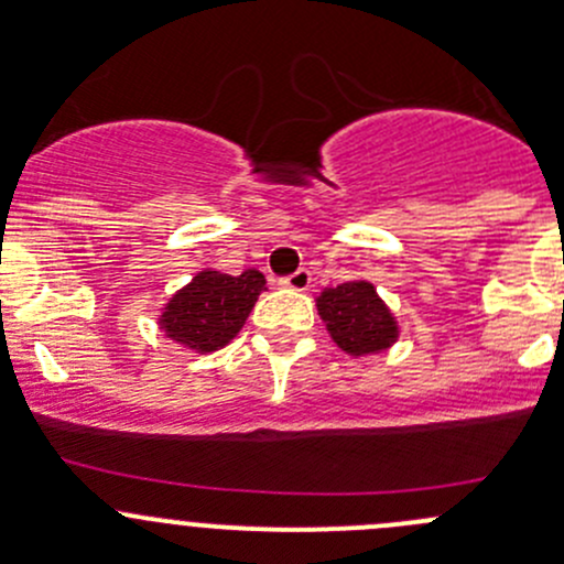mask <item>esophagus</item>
Segmentation results:
<instances>
[{"label": "esophagus", "instance_id": "1", "mask_svg": "<svg viewBox=\"0 0 564 564\" xmlns=\"http://www.w3.org/2000/svg\"><path fill=\"white\" fill-rule=\"evenodd\" d=\"M311 281H314V278H311V270H305V267H300V270H294L292 275H286V278H281V286L283 289H292V292H305V289L311 286Z\"/></svg>", "mask_w": 564, "mask_h": 564}]
</instances>
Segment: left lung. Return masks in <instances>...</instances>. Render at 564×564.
Instances as JSON below:
<instances>
[{"label": "left lung", "mask_w": 564, "mask_h": 564, "mask_svg": "<svg viewBox=\"0 0 564 564\" xmlns=\"http://www.w3.org/2000/svg\"><path fill=\"white\" fill-rule=\"evenodd\" d=\"M318 314L346 355L357 357L368 351H382L398 335L390 311L377 297V289L366 281H349L322 292Z\"/></svg>", "instance_id": "1"}]
</instances>
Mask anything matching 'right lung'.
Listing matches in <instances>:
<instances>
[{
    "instance_id": "obj_1",
    "label": "right lung",
    "mask_w": 564,
    "mask_h": 564,
    "mask_svg": "<svg viewBox=\"0 0 564 564\" xmlns=\"http://www.w3.org/2000/svg\"><path fill=\"white\" fill-rule=\"evenodd\" d=\"M264 289V275L259 270H246L242 275L226 272H198L163 311L161 324L172 340L187 349L215 351L229 344L259 300Z\"/></svg>"
}]
</instances>
